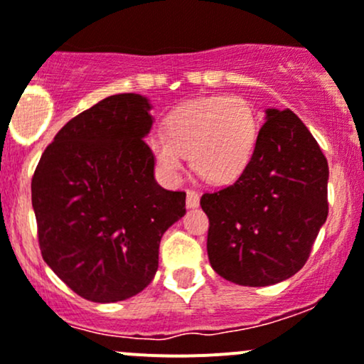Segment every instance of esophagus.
I'll list each match as a JSON object with an SVG mask.
<instances>
[{
	"label": "esophagus",
	"instance_id": "1",
	"mask_svg": "<svg viewBox=\"0 0 364 364\" xmlns=\"http://www.w3.org/2000/svg\"><path fill=\"white\" fill-rule=\"evenodd\" d=\"M198 204H200V197H198V193L195 192V190H188V192H186V208L195 209L198 208Z\"/></svg>",
	"mask_w": 364,
	"mask_h": 364
}]
</instances>
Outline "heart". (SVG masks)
Returning <instances> with one entry per match:
<instances>
[{
	"mask_svg": "<svg viewBox=\"0 0 364 364\" xmlns=\"http://www.w3.org/2000/svg\"><path fill=\"white\" fill-rule=\"evenodd\" d=\"M259 137V120L242 97L197 99L164 118V134L148 139L156 169L167 181L181 179L186 155L193 171L213 185L235 181L250 167Z\"/></svg>",
	"mask_w": 364,
	"mask_h": 364,
	"instance_id": "heart-1",
	"label": "heart"
}]
</instances>
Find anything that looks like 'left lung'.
I'll list each match as a JSON object with an SVG mask.
<instances>
[{
    "label": "left lung",
    "instance_id": "8db88e82",
    "mask_svg": "<svg viewBox=\"0 0 364 364\" xmlns=\"http://www.w3.org/2000/svg\"><path fill=\"white\" fill-rule=\"evenodd\" d=\"M250 167L204 193L214 272L240 286L277 284L307 262L328 218V162L291 109L269 108Z\"/></svg>",
    "mask_w": 364,
    "mask_h": 364
}]
</instances>
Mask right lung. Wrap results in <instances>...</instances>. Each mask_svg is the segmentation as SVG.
<instances>
[{"label": "right lung", "mask_w": 364, "mask_h": 364, "mask_svg": "<svg viewBox=\"0 0 364 364\" xmlns=\"http://www.w3.org/2000/svg\"><path fill=\"white\" fill-rule=\"evenodd\" d=\"M150 109L141 94L102 99L57 132L34 171L41 256L85 300L143 291L159 269L160 239L186 213V193L155 179L144 143Z\"/></svg>", "instance_id": "right-lung-1"}]
</instances>
